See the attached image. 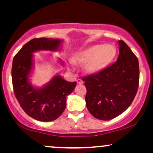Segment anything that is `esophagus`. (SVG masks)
Listing matches in <instances>:
<instances>
[{
    "instance_id": "1",
    "label": "esophagus",
    "mask_w": 153,
    "mask_h": 153,
    "mask_svg": "<svg viewBox=\"0 0 153 153\" xmlns=\"http://www.w3.org/2000/svg\"><path fill=\"white\" fill-rule=\"evenodd\" d=\"M77 82H78V84H84V81H83L81 79H78V80H77Z\"/></svg>"
}]
</instances>
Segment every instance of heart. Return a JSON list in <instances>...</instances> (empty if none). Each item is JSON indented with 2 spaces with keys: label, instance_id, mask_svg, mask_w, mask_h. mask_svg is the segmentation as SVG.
<instances>
[{
  "label": "heart",
  "instance_id": "obj_1",
  "mask_svg": "<svg viewBox=\"0 0 153 153\" xmlns=\"http://www.w3.org/2000/svg\"><path fill=\"white\" fill-rule=\"evenodd\" d=\"M116 49L111 44H95L75 54V62L86 64V70L89 73H97L106 68L113 61Z\"/></svg>",
  "mask_w": 153,
  "mask_h": 153
}]
</instances>
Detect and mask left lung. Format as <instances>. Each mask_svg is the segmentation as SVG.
I'll return each mask as SVG.
<instances>
[{"label":"left lung","mask_w":153,"mask_h":153,"mask_svg":"<svg viewBox=\"0 0 153 153\" xmlns=\"http://www.w3.org/2000/svg\"><path fill=\"white\" fill-rule=\"evenodd\" d=\"M118 60L102 71L82 78L86 88L89 112L109 121L124 112L133 101L139 84L138 60L122 40L118 41Z\"/></svg>","instance_id":"left-lung-1"}]
</instances>
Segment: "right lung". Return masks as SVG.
Instances as JSON below:
<instances>
[{"label": "right lung", "instance_id": "obj_1", "mask_svg": "<svg viewBox=\"0 0 153 153\" xmlns=\"http://www.w3.org/2000/svg\"><path fill=\"white\" fill-rule=\"evenodd\" d=\"M59 39L34 38L24 44L15 55L12 66L14 93L24 112L35 120L52 121L61 115L67 106V96L72 93L76 82H68L59 75L41 88L29 81L32 68V53L39 50L55 51L61 45Z\"/></svg>", "mask_w": 153, "mask_h": 153}]
</instances>
